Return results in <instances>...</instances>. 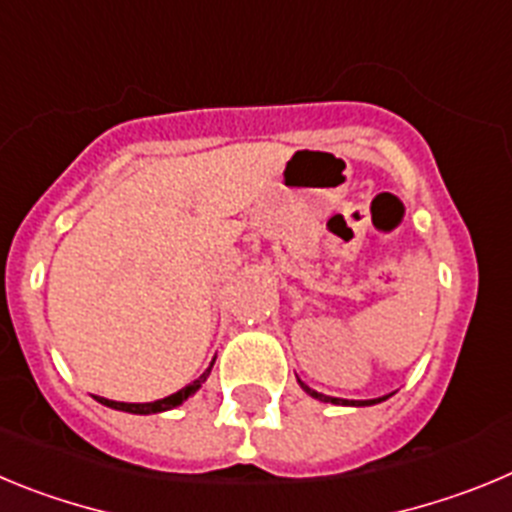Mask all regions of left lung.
<instances>
[{
    "label": "left lung",
    "instance_id": "obj_1",
    "mask_svg": "<svg viewBox=\"0 0 512 512\" xmlns=\"http://www.w3.org/2000/svg\"><path fill=\"white\" fill-rule=\"evenodd\" d=\"M301 388L306 390L308 395H313V398H319V400H324V403H342V405H372V403H380V400H385V398H375V400H352V403H349V400H342V398H329V395H321V393H316V390H311L308 388V385H303L301 382Z\"/></svg>",
    "mask_w": 512,
    "mask_h": 512
}]
</instances>
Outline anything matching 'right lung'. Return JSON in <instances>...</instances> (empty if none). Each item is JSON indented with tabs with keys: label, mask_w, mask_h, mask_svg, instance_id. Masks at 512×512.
<instances>
[{
	"label": "right lung",
	"mask_w": 512,
	"mask_h": 512,
	"mask_svg": "<svg viewBox=\"0 0 512 512\" xmlns=\"http://www.w3.org/2000/svg\"><path fill=\"white\" fill-rule=\"evenodd\" d=\"M209 372H211V367H209V370H206L204 375H201L199 380H196V382H191V385H186V388H183V390H178V393L168 395V398H163V400H155V403H117V400H107V398H96V400H99V403H104V405H109V408H117V411H127V413H142V416H145V413H160V411H170V408H176V405H181L183 400L188 398V395H193V393H196V390L201 388V382H204L206 377H209Z\"/></svg>",
	"instance_id": "add662e5"
}]
</instances>
